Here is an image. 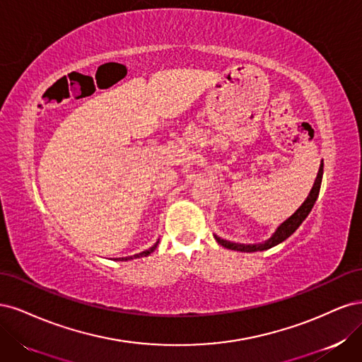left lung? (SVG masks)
I'll list each match as a JSON object with an SVG mask.
<instances>
[{"label": "left lung", "instance_id": "obj_1", "mask_svg": "<svg viewBox=\"0 0 362 362\" xmlns=\"http://www.w3.org/2000/svg\"><path fill=\"white\" fill-rule=\"evenodd\" d=\"M322 178H323V163L320 164V169H319V173H317V178L314 181V185L313 189L308 194V198L305 199V202L296 210V213L293 216H290L286 222L281 223L278 226V229L275 233H273V235L266 240V242L262 243H257V245H242V243H233V242H228V240H223L221 237H216L217 243L222 245L223 247L226 249H231V250H240V252H257V250H267L273 246H276L279 243H282L284 240H287L296 229H298L302 222L305 221L306 217H308V214L311 213L313 206L317 201V198H319V193H320V185H322Z\"/></svg>", "mask_w": 362, "mask_h": 362}]
</instances>
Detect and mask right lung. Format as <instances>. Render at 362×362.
I'll return each instance as SVG.
<instances>
[{
  "label": "right lung",
  "instance_id": "right-lung-1",
  "mask_svg": "<svg viewBox=\"0 0 362 362\" xmlns=\"http://www.w3.org/2000/svg\"><path fill=\"white\" fill-rule=\"evenodd\" d=\"M157 245H158V242L152 246V247H149L148 250H144V252H140V254H136V255H133V257H125V258H122V261L125 259V261H128V259H134V258H140V257H146V255H149L151 252H154L156 249H157ZM120 259V258H119Z\"/></svg>",
  "mask_w": 362,
  "mask_h": 362
}]
</instances>
